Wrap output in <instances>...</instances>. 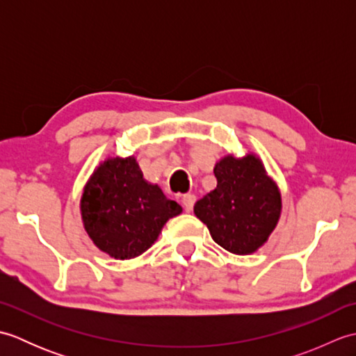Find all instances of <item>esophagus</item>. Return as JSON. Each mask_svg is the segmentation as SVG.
I'll return each instance as SVG.
<instances>
[{
  "label": "esophagus",
  "instance_id": "obj_1",
  "mask_svg": "<svg viewBox=\"0 0 356 356\" xmlns=\"http://www.w3.org/2000/svg\"><path fill=\"white\" fill-rule=\"evenodd\" d=\"M195 203V195L194 194H185L182 197V205L186 211H193Z\"/></svg>",
  "mask_w": 356,
  "mask_h": 356
}]
</instances>
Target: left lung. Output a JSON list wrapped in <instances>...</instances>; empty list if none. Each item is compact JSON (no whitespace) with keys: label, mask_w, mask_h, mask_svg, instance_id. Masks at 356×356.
Returning a JSON list of instances; mask_svg holds the SVG:
<instances>
[{"label":"left lung","mask_w":356,"mask_h":356,"mask_svg":"<svg viewBox=\"0 0 356 356\" xmlns=\"http://www.w3.org/2000/svg\"><path fill=\"white\" fill-rule=\"evenodd\" d=\"M217 188L195 202L194 214L217 245L234 254H251L274 231L282 199L259 159L226 156L216 165Z\"/></svg>","instance_id":"obj_1"}]
</instances>
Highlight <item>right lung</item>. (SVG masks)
<instances>
[{"label":"right lung","mask_w":356,"mask_h":356,"mask_svg":"<svg viewBox=\"0 0 356 356\" xmlns=\"http://www.w3.org/2000/svg\"><path fill=\"white\" fill-rule=\"evenodd\" d=\"M90 238L115 259H133L154 243L162 226L182 213L157 185L145 182L134 157L108 159L90 179L81 200Z\"/></svg>","instance_id":"1"}]
</instances>
